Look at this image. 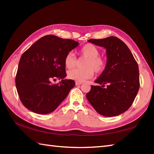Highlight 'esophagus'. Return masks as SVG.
Listing matches in <instances>:
<instances>
[{"instance_id": "obj_1", "label": "esophagus", "mask_w": 154, "mask_h": 154, "mask_svg": "<svg viewBox=\"0 0 154 154\" xmlns=\"http://www.w3.org/2000/svg\"><path fill=\"white\" fill-rule=\"evenodd\" d=\"M81 84H82V82H79V81H76V82H75V85H80Z\"/></svg>"}]
</instances>
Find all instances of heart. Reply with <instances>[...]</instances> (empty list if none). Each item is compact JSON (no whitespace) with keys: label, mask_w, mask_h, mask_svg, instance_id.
<instances>
[{"label":"heart","mask_w":154,"mask_h":154,"mask_svg":"<svg viewBox=\"0 0 154 154\" xmlns=\"http://www.w3.org/2000/svg\"><path fill=\"white\" fill-rule=\"evenodd\" d=\"M80 54L87 58L85 69H73L67 73V77L70 79L77 81H83L91 79L94 75V71L97 73H101L106 67V61L104 58L99 56L100 51L95 45L87 44L81 48ZM76 57L73 52H69L65 55L64 63L67 69L73 68L76 64Z\"/></svg>","instance_id":"heart-1"}]
</instances>
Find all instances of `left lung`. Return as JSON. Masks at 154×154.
I'll list each match as a JSON object with an SVG mask.
<instances>
[{
  "instance_id": "left-lung-1",
  "label": "left lung",
  "mask_w": 154,
  "mask_h": 154,
  "mask_svg": "<svg viewBox=\"0 0 154 154\" xmlns=\"http://www.w3.org/2000/svg\"><path fill=\"white\" fill-rule=\"evenodd\" d=\"M88 42L105 48L107 60L105 69L94 81L100 85H91L87 99L101 115H119L131 106L138 92V63L127 45L116 37Z\"/></svg>"
}]
</instances>
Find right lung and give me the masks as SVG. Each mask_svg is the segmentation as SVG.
<instances>
[{
  "instance_id": "add662e5",
  "label": "right lung",
  "mask_w": 154,
  "mask_h": 154,
  "mask_svg": "<svg viewBox=\"0 0 154 154\" xmlns=\"http://www.w3.org/2000/svg\"><path fill=\"white\" fill-rule=\"evenodd\" d=\"M79 42L47 35L39 39L26 51L19 61L16 87L21 102L35 113L53 112L75 85L66 77L64 59ZM57 78L61 81L52 84Z\"/></svg>"
}]
</instances>
